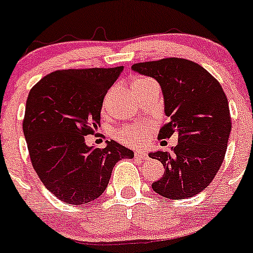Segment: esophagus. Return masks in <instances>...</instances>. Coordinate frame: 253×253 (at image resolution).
Listing matches in <instances>:
<instances>
[{"label": "esophagus", "instance_id": "1", "mask_svg": "<svg viewBox=\"0 0 253 253\" xmlns=\"http://www.w3.org/2000/svg\"><path fill=\"white\" fill-rule=\"evenodd\" d=\"M134 157H136V159L142 160V161H146V160L148 159L147 153L142 152V151H136V152H134Z\"/></svg>", "mask_w": 253, "mask_h": 253}]
</instances>
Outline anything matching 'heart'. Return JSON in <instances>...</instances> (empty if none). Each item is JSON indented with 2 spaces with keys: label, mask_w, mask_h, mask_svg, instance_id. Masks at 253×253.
Listing matches in <instances>:
<instances>
[{
  "label": "heart",
  "mask_w": 253,
  "mask_h": 253,
  "mask_svg": "<svg viewBox=\"0 0 253 253\" xmlns=\"http://www.w3.org/2000/svg\"><path fill=\"white\" fill-rule=\"evenodd\" d=\"M148 81V80H138L137 84H142V82ZM117 138L121 141L122 143H126L129 146H137V145H145L148 140V132L145 126H125L117 132Z\"/></svg>",
  "instance_id": "obj_1"
}]
</instances>
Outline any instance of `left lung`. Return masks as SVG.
Instances as JSON below:
<instances>
[{
	"mask_svg": "<svg viewBox=\"0 0 253 253\" xmlns=\"http://www.w3.org/2000/svg\"><path fill=\"white\" fill-rule=\"evenodd\" d=\"M132 70L153 77L162 88L169 122L160 129V140L178 134L172 152L150 153L165 167L153 191L171 200L198 195L212 182L227 150L232 124L225 91L209 71L185 58L134 63Z\"/></svg>",
	"mask_w": 253,
	"mask_h": 253,
	"instance_id": "8db88e82",
	"label": "left lung"
}]
</instances>
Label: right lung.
Instances as JSON below:
<instances>
[{
	"instance_id": "right-lung-1",
	"label": "right lung",
	"mask_w": 253,
	"mask_h": 253,
	"mask_svg": "<svg viewBox=\"0 0 253 253\" xmlns=\"http://www.w3.org/2000/svg\"><path fill=\"white\" fill-rule=\"evenodd\" d=\"M124 66L60 70L44 76L28 93L23 133L31 164L53 196L84 205L105 192L115 165L133 152L116 141L88 147L84 136L100 126L106 93Z\"/></svg>"
}]
</instances>
